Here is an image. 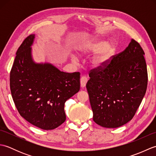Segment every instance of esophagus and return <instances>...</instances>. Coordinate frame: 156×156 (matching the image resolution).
<instances>
[{"label":"esophagus","instance_id":"obj_1","mask_svg":"<svg viewBox=\"0 0 156 156\" xmlns=\"http://www.w3.org/2000/svg\"><path fill=\"white\" fill-rule=\"evenodd\" d=\"M88 82V78L86 77V76H82V77L80 78V85L81 87L84 88L86 87V84H87Z\"/></svg>","mask_w":156,"mask_h":156}]
</instances>
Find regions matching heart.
Returning a JSON list of instances; mask_svg holds the SVG:
<instances>
[{
	"label": "heart",
	"mask_w": 156,
	"mask_h": 156,
	"mask_svg": "<svg viewBox=\"0 0 156 156\" xmlns=\"http://www.w3.org/2000/svg\"><path fill=\"white\" fill-rule=\"evenodd\" d=\"M115 51V46L112 43H107L104 41H98L91 43L82 49V54L96 53L91 59V64L94 68H102L110 61ZM73 61H76L74 57Z\"/></svg>",
	"instance_id": "obj_1"
}]
</instances>
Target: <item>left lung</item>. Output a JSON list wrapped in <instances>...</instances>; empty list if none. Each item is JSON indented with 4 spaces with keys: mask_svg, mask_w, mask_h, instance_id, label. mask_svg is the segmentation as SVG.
Wrapping results in <instances>:
<instances>
[{
    "mask_svg": "<svg viewBox=\"0 0 156 156\" xmlns=\"http://www.w3.org/2000/svg\"><path fill=\"white\" fill-rule=\"evenodd\" d=\"M144 55L140 44L132 39L105 66L91 69L87 88L96 123L117 128L133 119L147 90Z\"/></svg>",
    "mask_w": 156,
    "mask_h": 156,
    "instance_id": "obj_1",
    "label": "left lung"
}]
</instances>
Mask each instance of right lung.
I'll use <instances>...</instances> for the list:
<instances>
[{
    "label": "right lung",
    "mask_w": 156,
    "mask_h": 156,
    "mask_svg": "<svg viewBox=\"0 0 156 156\" xmlns=\"http://www.w3.org/2000/svg\"><path fill=\"white\" fill-rule=\"evenodd\" d=\"M35 35L25 39L16 53L10 88L19 114L31 124L51 130L66 121V101L80 90V72H61L49 63L36 64L31 48Z\"/></svg>",
    "instance_id": "1"
}]
</instances>
